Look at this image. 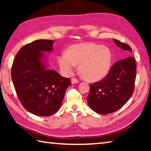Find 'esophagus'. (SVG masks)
Segmentation results:
<instances>
[{"label": "esophagus", "mask_w": 151, "mask_h": 151, "mask_svg": "<svg viewBox=\"0 0 151 151\" xmlns=\"http://www.w3.org/2000/svg\"><path fill=\"white\" fill-rule=\"evenodd\" d=\"M78 83V79H76L75 78H73L72 79H71V83H72L73 85V84H76Z\"/></svg>", "instance_id": "obj_1"}]
</instances>
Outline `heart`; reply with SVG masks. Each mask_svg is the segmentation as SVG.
Here are the masks:
<instances>
[{
  "label": "heart",
  "instance_id": "1",
  "mask_svg": "<svg viewBox=\"0 0 151 151\" xmlns=\"http://www.w3.org/2000/svg\"><path fill=\"white\" fill-rule=\"evenodd\" d=\"M60 70L65 75H72L76 65L81 75L89 82L105 78L112 64V55L108 48L93 42L71 45L58 57Z\"/></svg>",
  "mask_w": 151,
  "mask_h": 151
}]
</instances>
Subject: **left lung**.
<instances>
[{"instance_id": "obj_1", "label": "left lung", "mask_w": 151, "mask_h": 151, "mask_svg": "<svg viewBox=\"0 0 151 151\" xmlns=\"http://www.w3.org/2000/svg\"><path fill=\"white\" fill-rule=\"evenodd\" d=\"M115 45L127 52H132L129 45L116 39ZM136 78V62L134 57H128L114 63L105 78L91 85L87 96L89 106L94 112L107 114L118 111L126 104L134 91Z\"/></svg>"}]
</instances>
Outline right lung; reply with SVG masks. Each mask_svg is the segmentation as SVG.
<instances>
[{"label": "right lung", "instance_id": "add662e5", "mask_svg": "<svg viewBox=\"0 0 151 151\" xmlns=\"http://www.w3.org/2000/svg\"><path fill=\"white\" fill-rule=\"evenodd\" d=\"M52 40H37L24 45L15 57L11 77L15 91L24 109L35 115L47 116L62 104L70 78L47 67L45 52L52 51Z\"/></svg>", "mask_w": 151, "mask_h": 151}]
</instances>
